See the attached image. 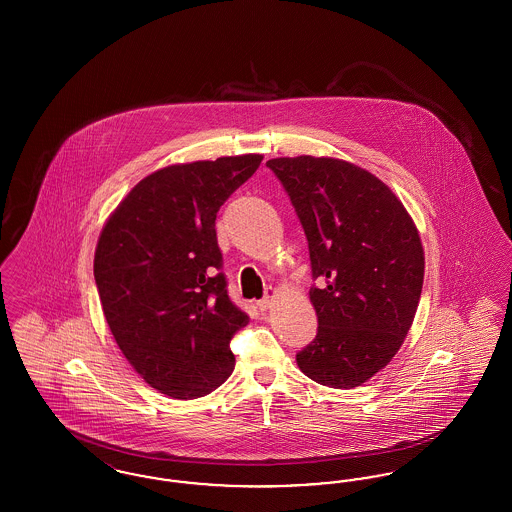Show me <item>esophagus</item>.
<instances>
[{"label": "esophagus", "mask_w": 512, "mask_h": 512, "mask_svg": "<svg viewBox=\"0 0 512 512\" xmlns=\"http://www.w3.org/2000/svg\"><path fill=\"white\" fill-rule=\"evenodd\" d=\"M276 295H278V292L274 290V288H268L267 295L257 303L259 305V309L261 311H268L272 305H274V299H276Z\"/></svg>", "instance_id": "obj_1"}]
</instances>
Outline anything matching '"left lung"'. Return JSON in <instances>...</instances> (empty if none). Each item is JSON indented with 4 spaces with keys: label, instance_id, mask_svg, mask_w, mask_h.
I'll use <instances>...</instances> for the list:
<instances>
[{
    "label": "left lung",
    "instance_id": "left-lung-1",
    "mask_svg": "<svg viewBox=\"0 0 512 512\" xmlns=\"http://www.w3.org/2000/svg\"><path fill=\"white\" fill-rule=\"evenodd\" d=\"M303 224L313 276L317 338L297 366L322 386L351 390L390 365L413 326L424 247L401 199L372 172L336 157H276Z\"/></svg>",
    "mask_w": 512,
    "mask_h": 512
}]
</instances>
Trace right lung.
Here are the masks:
<instances>
[{
  "label": "right lung",
  "mask_w": 512,
  "mask_h": 512,
  "mask_svg": "<svg viewBox=\"0 0 512 512\" xmlns=\"http://www.w3.org/2000/svg\"><path fill=\"white\" fill-rule=\"evenodd\" d=\"M261 161L245 153L151 172L101 228L94 278L109 330L172 399L217 390L236 365L228 343L249 318L226 293L215 220Z\"/></svg>",
  "instance_id": "right-lung-1"
}]
</instances>
